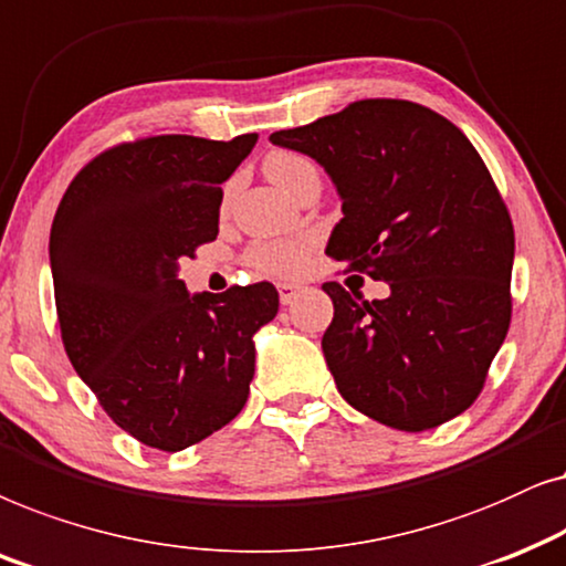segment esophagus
Here are the masks:
<instances>
[{"label":"esophagus","mask_w":566,"mask_h":566,"mask_svg":"<svg viewBox=\"0 0 566 566\" xmlns=\"http://www.w3.org/2000/svg\"><path fill=\"white\" fill-rule=\"evenodd\" d=\"M276 290H279V300H282V305H290L300 292L297 284H276Z\"/></svg>","instance_id":"obj_1"}]
</instances>
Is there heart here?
<instances>
[{
	"mask_svg": "<svg viewBox=\"0 0 566 566\" xmlns=\"http://www.w3.org/2000/svg\"><path fill=\"white\" fill-rule=\"evenodd\" d=\"M271 184L282 191H292L297 186L300 178L311 176L315 165L303 155L295 153H274L266 157V165H263ZM315 253V238L303 235V238H282V240H261L248 248L245 261L255 274L271 276V279H295L305 274L307 266H311Z\"/></svg>",
	"mask_w": 566,
	"mask_h": 566,
	"instance_id": "b5f03b06",
	"label": "heart"
}]
</instances>
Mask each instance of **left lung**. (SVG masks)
<instances>
[{
	"label": "left lung",
	"mask_w": 566,
	"mask_h": 566,
	"mask_svg": "<svg viewBox=\"0 0 566 566\" xmlns=\"http://www.w3.org/2000/svg\"><path fill=\"white\" fill-rule=\"evenodd\" d=\"M274 145L318 160L344 220L326 253L388 282L365 300L323 290V354L338 394L380 424L424 432L476 401L512 318L515 230L476 147L446 116L396 97L349 103Z\"/></svg>",
	"instance_id": "1"
}]
</instances>
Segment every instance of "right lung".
Here are the masks:
<instances>
[{"instance_id": "add662e5", "label": "right lung", "mask_w": 566, "mask_h": 566, "mask_svg": "<svg viewBox=\"0 0 566 566\" xmlns=\"http://www.w3.org/2000/svg\"><path fill=\"white\" fill-rule=\"evenodd\" d=\"M255 139L120 142L72 178L51 224L66 357L103 411L147 448H191L248 401L253 334L279 311L274 284L191 297L176 261L217 238L222 184Z\"/></svg>"}]
</instances>
